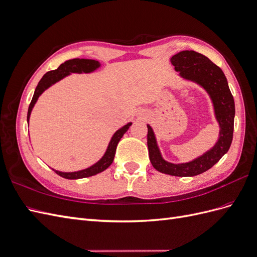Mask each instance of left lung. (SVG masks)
Here are the masks:
<instances>
[{
  "mask_svg": "<svg viewBox=\"0 0 257 257\" xmlns=\"http://www.w3.org/2000/svg\"><path fill=\"white\" fill-rule=\"evenodd\" d=\"M170 61L181 77L197 82L208 92L220 125V137L212 149L201 157L183 164H173L163 160L153 131L150 125H147L149 158L152 166L160 173L176 177H193L207 172L228 151L234 133L235 102L223 71L204 54L184 50L175 54Z\"/></svg>",
  "mask_w": 257,
  "mask_h": 257,
  "instance_id": "left-lung-1",
  "label": "left lung"
}]
</instances>
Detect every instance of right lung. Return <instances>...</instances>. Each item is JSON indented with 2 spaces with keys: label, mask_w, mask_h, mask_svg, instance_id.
I'll return each mask as SVG.
<instances>
[{
  "label": "right lung",
  "mask_w": 257,
  "mask_h": 257,
  "mask_svg": "<svg viewBox=\"0 0 257 257\" xmlns=\"http://www.w3.org/2000/svg\"><path fill=\"white\" fill-rule=\"evenodd\" d=\"M99 62L95 61V60H89V59H73V60H68L64 63H62L57 69L54 71H50L48 73H46L43 78L41 79V81L38 82L37 87L35 89L34 95L32 100H31L30 106H29V110H28V122L30 119V114L31 111H32V108L34 107L36 100L40 96L42 93L49 88L51 84L56 83L57 81L61 80L62 78H64L65 76L69 75L71 73H91L93 71H95L97 67H99ZM132 125V123H127L126 125H124L123 127H121L119 131H116L114 135L112 136L111 141L108 145L107 151L104 154V157L100 159L96 164H94L93 166L80 170V172H74V173H62V172H58V170H54L56 174H58L59 176L63 177L65 179H81V178H87V177H91L94 176L96 174H99L104 172L105 169H107L111 165V163L113 162V158L115 154V150H116V146H118L120 139L122 138V136L126 133L127 130L130 128V126Z\"/></svg>",
  "instance_id": "1"
}]
</instances>
